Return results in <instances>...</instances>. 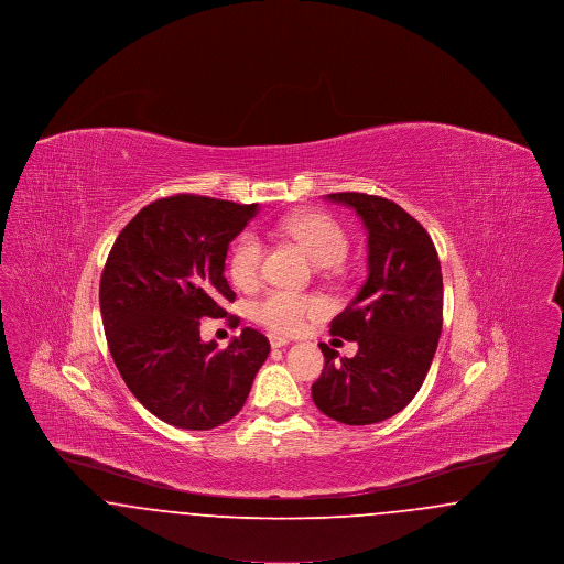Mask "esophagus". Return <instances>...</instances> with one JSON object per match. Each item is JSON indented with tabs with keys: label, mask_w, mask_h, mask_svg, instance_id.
Wrapping results in <instances>:
<instances>
[{
	"label": "esophagus",
	"mask_w": 564,
	"mask_h": 564,
	"mask_svg": "<svg viewBox=\"0 0 564 564\" xmlns=\"http://www.w3.org/2000/svg\"><path fill=\"white\" fill-rule=\"evenodd\" d=\"M269 340L272 349H283V347H288V345H290V340H288V338H281V336H274V334H270Z\"/></svg>",
	"instance_id": "obj_1"
}]
</instances>
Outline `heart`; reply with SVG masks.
Returning <instances> with one entry per match:
<instances>
[{
    "label": "heart",
    "instance_id": "1",
    "mask_svg": "<svg viewBox=\"0 0 564 564\" xmlns=\"http://www.w3.org/2000/svg\"><path fill=\"white\" fill-rule=\"evenodd\" d=\"M279 230L285 237L294 239L319 267L338 264L349 249V237L345 228L332 215L322 212L288 215L285 219H281ZM262 239L256 232L241 235L228 260L232 283L245 292L258 288L262 276ZM323 313L325 302L319 295L295 294L288 290H272L253 306L256 322L262 323L274 334H295L297 329H302L306 319L319 317Z\"/></svg>",
    "mask_w": 564,
    "mask_h": 564
}]
</instances>
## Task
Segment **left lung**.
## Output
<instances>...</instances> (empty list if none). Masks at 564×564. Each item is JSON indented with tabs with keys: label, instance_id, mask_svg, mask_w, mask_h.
I'll return each instance as SVG.
<instances>
[{
	"label": "left lung",
	"instance_id": "8db88e82",
	"mask_svg": "<svg viewBox=\"0 0 564 564\" xmlns=\"http://www.w3.org/2000/svg\"><path fill=\"white\" fill-rule=\"evenodd\" d=\"M368 230V279L332 322V336L355 340V357L319 345L325 366L313 402L345 425H372L402 412L430 372L442 334L444 283L427 230L400 205L364 192L327 194Z\"/></svg>",
	"mask_w": 564,
	"mask_h": 564
}]
</instances>
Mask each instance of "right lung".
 I'll list each match as a JSON object with an SVG mask.
<instances>
[{"instance_id": "right-lung-1", "label": "right lung", "mask_w": 564, "mask_h": 564, "mask_svg": "<svg viewBox=\"0 0 564 564\" xmlns=\"http://www.w3.org/2000/svg\"><path fill=\"white\" fill-rule=\"evenodd\" d=\"M258 214L196 194L143 207L109 251L99 285L113 364L143 408L180 430L207 431L239 414L267 361L269 338L242 327L226 349L203 343L200 319L239 317L224 269L228 245Z\"/></svg>"}]
</instances>
